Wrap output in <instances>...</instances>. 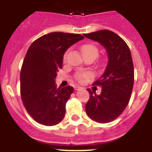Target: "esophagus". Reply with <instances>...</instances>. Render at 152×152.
<instances>
[{
  "label": "esophagus",
  "instance_id": "34e87169",
  "mask_svg": "<svg viewBox=\"0 0 152 152\" xmlns=\"http://www.w3.org/2000/svg\"><path fill=\"white\" fill-rule=\"evenodd\" d=\"M82 87H79V86H76L75 87V90H82Z\"/></svg>",
  "mask_w": 152,
  "mask_h": 152
}]
</instances>
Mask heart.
<instances>
[{
	"mask_svg": "<svg viewBox=\"0 0 152 152\" xmlns=\"http://www.w3.org/2000/svg\"><path fill=\"white\" fill-rule=\"evenodd\" d=\"M81 50H82L84 57H93L95 59L99 55V49L93 44H86V45H82ZM65 57H66V54L65 55ZM91 77L92 74L90 72L78 73L76 76V78L79 82H83L85 79H90Z\"/></svg>",
	"mask_w": 152,
	"mask_h": 152,
	"instance_id": "obj_1",
	"label": "heart"
}]
</instances>
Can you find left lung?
Listing matches in <instances>:
<instances>
[{"label": "left lung", "mask_w": 152, "mask_h": 152, "mask_svg": "<svg viewBox=\"0 0 152 152\" xmlns=\"http://www.w3.org/2000/svg\"><path fill=\"white\" fill-rule=\"evenodd\" d=\"M84 36L100 43L107 53V67L95 85H100V95L87 89L90 99L85 106L87 115L94 121L109 123L117 118L128 105L134 85V67L131 52L125 41L109 30Z\"/></svg>", "instance_id": "left-lung-1"}]
</instances>
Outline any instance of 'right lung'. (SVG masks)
<instances>
[{"instance_id": "obj_1", "label": "right lung", "mask_w": 152, "mask_h": 152, "mask_svg": "<svg viewBox=\"0 0 152 152\" xmlns=\"http://www.w3.org/2000/svg\"><path fill=\"white\" fill-rule=\"evenodd\" d=\"M83 39L79 34L52 32L28 49L20 72V95L26 110L39 124L53 126L63 120L73 87L57 88L55 79L66 50Z\"/></svg>"}]
</instances>
